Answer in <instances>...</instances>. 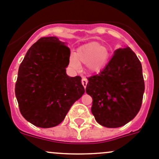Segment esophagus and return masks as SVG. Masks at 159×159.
I'll list each match as a JSON object with an SVG mask.
<instances>
[{"instance_id": "34e87169", "label": "esophagus", "mask_w": 159, "mask_h": 159, "mask_svg": "<svg viewBox=\"0 0 159 159\" xmlns=\"http://www.w3.org/2000/svg\"><path fill=\"white\" fill-rule=\"evenodd\" d=\"M81 82H82V84H83V87L86 88V85H87V83H88V80L86 79V77H83V78H82Z\"/></svg>"}]
</instances>
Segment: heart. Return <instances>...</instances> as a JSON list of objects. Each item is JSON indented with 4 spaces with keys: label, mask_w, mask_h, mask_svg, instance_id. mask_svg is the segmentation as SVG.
Listing matches in <instances>:
<instances>
[{
    "label": "heart",
    "mask_w": 159,
    "mask_h": 159,
    "mask_svg": "<svg viewBox=\"0 0 159 159\" xmlns=\"http://www.w3.org/2000/svg\"><path fill=\"white\" fill-rule=\"evenodd\" d=\"M109 56V50L106 47L98 42H89L79 47L74 56H70V65L77 69L79 64H86L89 71L97 73L106 66Z\"/></svg>",
    "instance_id": "1"
}]
</instances>
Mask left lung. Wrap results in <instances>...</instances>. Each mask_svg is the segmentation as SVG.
Segmentation results:
<instances>
[{"label":"left lung","mask_w":159,"mask_h":159,"mask_svg":"<svg viewBox=\"0 0 159 159\" xmlns=\"http://www.w3.org/2000/svg\"><path fill=\"white\" fill-rule=\"evenodd\" d=\"M88 80L86 92L93 98L91 111L100 125L124 126L139 112L144 92L142 66L129 47L115 50L106 67Z\"/></svg>","instance_id":"left-lung-1"}]
</instances>
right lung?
Listing matches in <instances>:
<instances>
[{
	"label": "right lung",
	"mask_w": 159,
	"mask_h": 159,
	"mask_svg": "<svg viewBox=\"0 0 159 159\" xmlns=\"http://www.w3.org/2000/svg\"><path fill=\"white\" fill-rule=\"evenodd\" d=\"M70 49L56 37L39 39L18 69L15 95L21 115L43 128L57 126L84 93L81 77L66 73Z\"/></svg>",
	"instance_id": "1"
}]
</instances>
